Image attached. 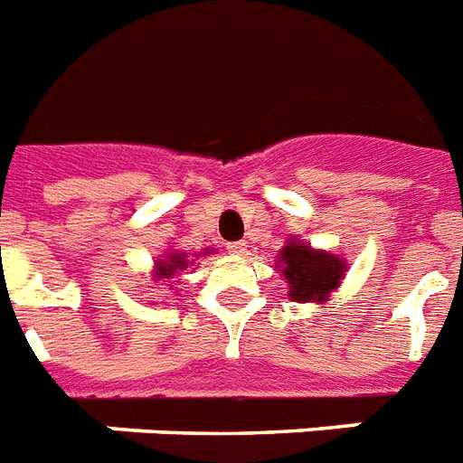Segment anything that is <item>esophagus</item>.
I'll list each match as a JSON object with an SVG mask.
<instances>
[{
	"label": "esophagus",
	"mask_w": 463,
	"mask_h": 463,
	"mask_svg": "<svg viewBox=\"0 0 463 463\" xmlns=\"http://www.w3.org/2000/svg\"><path fill=\"white\" fill-rule=\"evenodd\" d=\"M228 252H232L235 258H242V255L248 252V242H245V241L231 242V245H228Z\"/></svg>",
	"instance_id": "1"
}]
</instances>
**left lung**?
<instances>
[{
	"label": "left lung",
	"mask_w": 463,
	"mask_h": 463,
	"mask_svg": "<svg viewBox=\"0 0 463 463\" xmlns=\"http://www.w3.org/2000/svg\"><path fill=\"white\" fill-rule=\"evenodd\" d=\"M275 267L287 279V297L299 304H326L331 292H336L348 272L341 255L311 248L309 242H301L299 238L284 242Z\"/></svg>",
	"instance_id": "left-lung-1"
}]
</instances>
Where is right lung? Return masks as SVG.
<instances>
[{"label":"right lung","mask_w":463,"mask_h":463,"mask_svg":"<svg viewBox=\"0 0 463 463\" xmlns=\"http://www.w3.org/2000/svg\"><path fill=\"white\" fill-rule=\"evenodd\" d=\"M213 248H205L196 255H188V252H181V250H166V255H159V258L154 260L152 267V282L154 284H162L169 282L171 277H179L186 267L196 265L198 258H205V255H213ZM169 289H174V284H166Z\"/></svg>","instance_id":"add662e5"}]
</instances>
